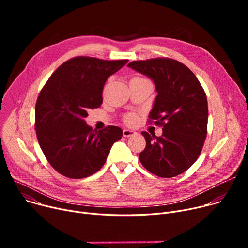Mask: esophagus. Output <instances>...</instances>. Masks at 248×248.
I'll use <instances>...</instances> for the list:
<instances>
[{"label": "esophagus", "mask_w": 248, "mask_h": 248, "mask_svg": "<svg viewBox=\"0 0 248 248\" xmlns=\"http://www.w3.org/2000/svg\"><path fill=\"white\" fill-rule=\"evenodd\" d=\"M123 135H124V137L128 138V137H131V136H135V135H137V132H136V131H134V129L124 128V131H123Z\"/></svg>", "instance_id": "1"}]
</instances>
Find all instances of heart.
<instances>
[{"label":"heart","mask_w":248,"mask_h":248,"mask_svg":"<svg viewBox=\"0 0 248 248\" xmlns=\"http://www.w3.org/2000/svg\"><path fill=\"white\" fill-rule=\"evenodd\" d=\"M125 121H126V123H128V124H133V123H135V121H136V116H135L134 114H128V115L125 117Z\"/></svg>","instance_id":"b5f03b06"}]
</instances>
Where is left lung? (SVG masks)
<instances>
[{
    "mask_svg": "<svg viewBox=\"0 0 248 248\" xmlns=\"http://www.w3.org/2000/svg\"><path fill=\"white\" fill-rule=\"evenodd\" d=\"M128 67L153 80L157 96L149 117L163 126L157 137L141 132L146 149L140 161L147 170L162 178L187 171L196 162L207 135L208 103L195 74L170 58L133 61Z\"/></svg>",
    "mask_w": 248,
    "mask_h": 248,
    "instance_id": "obj_1",
    "label": "left lung"
}]
</instances>
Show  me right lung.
<instances>
[{
    "label": "right lung",
    "mask_w": 248,
    "mask_h": 248,
    "mask_svg": "<svg viewBox=\"0 0 248 248\" xmlns=\"http://www.w3.org/2000/svg\"><path fill=\"white\" fill-rule=\"evenodd\" d=\"M127 60L79 56L53 72L38 96L36 135L49 164L61 175L82 179L99 171L123 129L108 125L96 132L89 126L87 110L99 108L108 78Z\"/></svg>",
    "instance_id": "add662e5"
}]
</instances>
